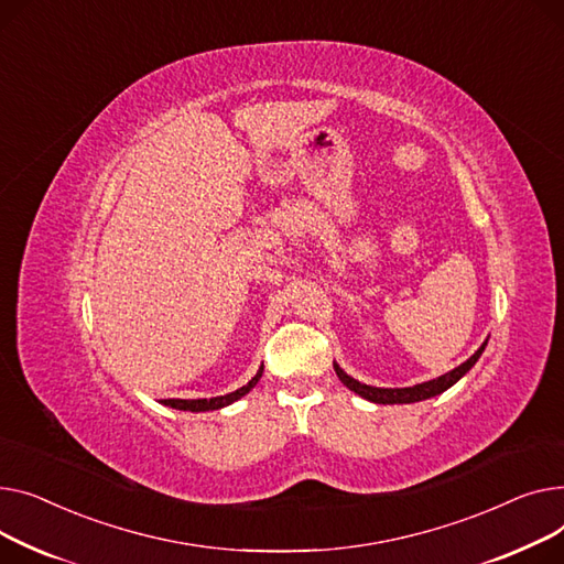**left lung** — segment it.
<instances>
[{
    "label": "left lung",
    "instance_id": "left-lung-1",
    "mask_svg": "<svg viewBox=\"0 0 564 564\" xmlns=\"http://www.w3.org/2000/svg\"><path fill=\"white\" fill-rule=\"evenodd\" d=\"M485 346H487V341H485L465 364H459L457 369H453V371H448V373H444V376H440V378H435V380H427V382H421V384H414V387H403V389H382V387L361 384V382H357L355 378L346 376V373L339 369V364H335V371H337L339 380H341L350 391L359 393L361 399H367V401H371V403H378V405L419 403V401H425V399H433V395H437V393L446 391L448 387H453V384H455L462 376H465V373L474 367V364L478 361V357L482 355Z\"/></svg>",
    "mask_w": 564,
    "mask_h": 564
}]
</instances>
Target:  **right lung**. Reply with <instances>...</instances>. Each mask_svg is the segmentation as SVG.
<instances>
[{"instance_id": "1", "label": "right lung", "mask_w": 564, "mask_h": 564, "mask_svg": "<svg viewBox=\"0 0 564 564\" xmlns=\"http://www.w3.org/2000/svg\"><path fill=\"white\" fill-rule=\"evenodd\" d=\"M261 373H263V367L257 371V376L248 382V384H243L241 389H237V391H231V393H225V395H216V399H197V401H182V399H165V401H161L163 405H171V408H175V410H184V412H207V410H218V408H225V405H229V403H235V401H239L241 395H246L257 382H259V378H261Z\"/></svg>"}]
</instances>
